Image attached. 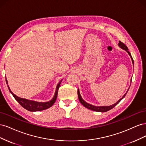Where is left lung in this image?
<instances>
[{"label":"left lung","instance_id":"1","mask_svg":"<svg viewBox=\"0 0 146 146\" xmlns=\"http://www.w3.org/2000/svg\"><path fill=\"white\" fill-rule=\"evenodd\" d=\"M118 46H119V47H120L121 48H122V49L125 50L128 53V54H129V55L130 56V57H131V60H132V63H133V64H134L133 60V58H132V56H131V54H130V52H129V50H129V48H128V47H127V46H126L125 44H123V42H122L121 41H119ZM133 65H134V64H133ZM128 91H129V89H128V90H127L126 93L123 96L122 98L121 99H119V100L116 103L114 104L113 105H110V106H98H98L92 105H91V104H88V103L86 102H85V100H84L82 99V97H81L80 94V91H79V89H78L77 93H78V97L79 101H80V103L84 106V107H86V108L90 109V110H92V111H95L106 112V111H109V110H111L112 108H113L117 104H118L119 102H120L121 100L122 99L124 98V97H125V95L127 94Z\"/></svg>","mask_w":146,"mask_h":146}]
</instances>
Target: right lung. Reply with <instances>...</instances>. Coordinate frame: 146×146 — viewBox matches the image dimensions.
<instances>
[{"mask_svg": "<svg viewBox=\"0 0 146 146\" xmlns=\"http://www.w3.org/2000/svg\"><path fill=\"white\" fill-rule=\"evenodd\" d=\"M62 81L61 80V81L59 82L58 83V85L56 86V91L55 92V94L54 98H52V99L48 102H36V101H33V100H27L26 99H23V98H21L16 96L13 92L10 90L9 86L8 85V82L6 78V82L8 85V90H9L10 92H11V94L13 96L15 99L18 102V103L25 109H26L28 111H42V110H46L48 108L51 107L52 106L54 105L55 103V102L56 99L57 98V95H58V88H60V85L61 84V82Z\"/></svg>", "mask_w": 146, "mask_h": 146, "instance_id": "add662e5", "label": "right lung"}]
</instances>
